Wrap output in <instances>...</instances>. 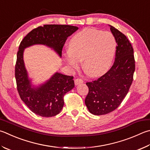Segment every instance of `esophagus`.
Wrapping results in <instances>:
<instances>
[{
  "mask_svg": "<svg viewBox=\"0 0 150 150\" xmlns=\"http://www.w3.org/2000/svg\"><path fill=\"white\" fill-rule=\"evenodd\" d=\"M83 83V81L81 79L77 78V79H75V85H78V84H81Z\"/></svg>",
  "mask_w": 150,
  "mask_h": 150,
  "instance_id": "esophagus-1",
  "label": "esophagus"
}]
</instances>
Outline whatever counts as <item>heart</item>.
Instances as JSON below:
<instances>
[{"label": "heart", "instance_id": "heart-1", "mask_svg": "<svg viewBox=\"0 0 150 150\" xmlns=\"http://www.w3.org/2000/svg\"><path fill=\"white\" fill-rule=\"evenodd\" d=\"M69 53L65 59L77 69L83 61V68L92 77L100 76L110 69L115 56L117 42L110 32L86 28L78 32L69 42Z\"/></svg>", "mask_w": 150, "mask_h": 150}]
</instances>
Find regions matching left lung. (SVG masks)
<instances>
[{"label": "left lung", "mask_w": 150, "mask_h": 150, "mask_svg": "<svg viewBox=\"0 0 150 150\" xmlns=\"http://www.w3.org/2000/svg\"><path fill=\"white\" fill-rule=\"evenodd\" d=\"M117 47L115 62L108 71L98 79L87 82L88 93L85 104L96 115L111 112L117 108L130 89L135 71L134 49L125 35L110 26Z\"/></svg>", "instance_id": "8db88e82"}]
</instances>
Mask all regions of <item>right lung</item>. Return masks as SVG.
I'll return each instance as SVG.
<instances>
[{"label": "right lung", "instance_id": "right-lung-1", "mask_svg": "<svg viewBox=\"0 0 150 150\" xmlns=\"http://www.w3.org/2000/svg\"><path fill=\"white\" fill-rule=\"evenodd\" d=\"M77 29V27L69 25H44L33 29L20 42L15 66L17 90L21 100L38 115L50 117L58 115L64 104V95L75 86L73 76L56 73L39 88H31L24 66V48L35 44L45 45L61 56L67 37Z\"/></svg>", "mask_w": 150, "mask_h": 150}]
</instances>
